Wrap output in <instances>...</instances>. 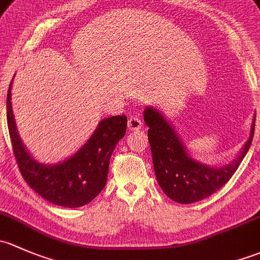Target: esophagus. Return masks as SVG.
<instances>
[{
  "label": "esophagus",
  "mask_w": 260,
  "mask_h": 260,
  "mask_svg": "<svg viewBox=\"0 0 260 260\" xmlns=\"http://www.w3.org/2000/svg\"><path fill=\"white\" fill-rule=\"evenodd\" d=\"M127 127L131 131L140 130L143 127V121L140 120V117L138 116H130L129 120H127Z\"/></svg>",
  "instance_id": "34e87169"
}]
</instances>
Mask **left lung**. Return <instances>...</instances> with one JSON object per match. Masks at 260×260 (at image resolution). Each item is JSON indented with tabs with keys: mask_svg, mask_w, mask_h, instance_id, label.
Wrapping results in <instances>:
<instances>
[{
	"mask_svg": "<svg viewBox=\"0 0 260 260\" xmlns=\"http://www.w3.org/2000/svg\"><path fill=\"white\" fill-rule=\"evenodd\" d=\"M144 120L149 126L148 136L157 183L170 199L180 204L205 199L228 183L250 148L255 127V120H253L249 139L234 161L225 167L210 168L190 156L171 125L159 111L146 108Z\"/></svg>",
	"mask_w": 260,
	"mask_h": 260,
	"instance_id": "obj_1",
	"label": "left lung"
}]
</instances>
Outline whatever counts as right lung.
I'll use <instances>...</instances> for the list:
<instances>
[{"label": "right lung", "instance_id": "right-lung-1", "mask_svg": "<svg viewBox=\"0 0 260 260\" xmlns=\"http://www.w3.org/2000/svg\"><path fill=\"white\" fill-rule=\"evenodd\" d=\"M11 85L7 93V125L18 169L26 183L52 204L79 208L89 204L105 188L115 146L126 133L125 115L101 120L87 143L70 159L56 165H42L23 146L13 119Z\"/></svg>", "mask_w": 260, "mask_h": 260}]
</instances>
